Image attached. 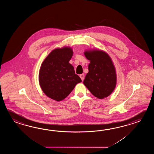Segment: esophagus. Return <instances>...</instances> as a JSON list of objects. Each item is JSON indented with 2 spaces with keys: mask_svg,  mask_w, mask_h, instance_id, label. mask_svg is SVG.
I'll use <instances>...</instances> for the list:
<instances>
[{
  "mask_svg": "<svg viewBox=\"0 0 154 154\" xmlns=\"http://www.w3.org/2000/svg\"><path fill=\"white\" fill-rule=\"evenodd\" d=\"M80 78L82 79V81H83L84 79L85 78V75H84V74H80Z\"/></svg>",
  "mask_w": 154,
  "mask_h": 154,
  "instance_id": "esophagus-1",
  "label": "esophagus"
}]
</instances>
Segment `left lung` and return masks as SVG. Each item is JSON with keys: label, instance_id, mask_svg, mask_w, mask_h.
<instances>
[{"label": "left lung", "instance_id": "obj_1", "mask_svg": "<svg viewBox=\"0 0 154 154\" xmlns=\"http://www.w3.org/2000/svg\"><path fill=\"white\" fill-rule=\"evenodd\" d=\"M85 57L90 60L88 72L83 82L92 94L100 99L108 96L116 85V72L110 57L100 50L86 51Z\"/></svg>", "mask_w": 154, "mask_h": 154}]
</instances>
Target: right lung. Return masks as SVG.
Returning a JSON list of instances; mask_svg holds the SVG:
<instances>
[{
	"mask_svg": "<svg viewBox=\"0 0 154 154\" xmlns=\"http://www.w3.org/2000/svg\"><path fill=\"white\" fill-rule=\"evenodd\" d=\"M70 47L53 50L42 63L39 82L43 92L49 98L60 101L66 97L82 79L75 74L69 60L72 56Z\"/></svg>",
	"mask_w": 154,
	"mask_h": 154,
	"instance_id": "right-lung-1",
	"label": "right lung"
}]
</instances>
